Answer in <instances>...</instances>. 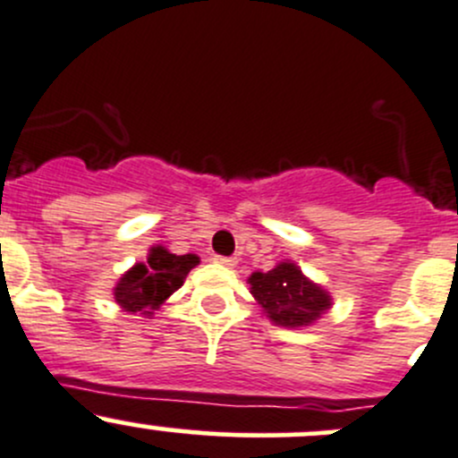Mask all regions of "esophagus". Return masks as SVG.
Masks as SVG:
<instances>
[{
    "label": "esophagus",
    "instance_id": "obj_1",
    "mask_svg": "<svg viewBox=\"0 0 458 458\" xmlns=\"http://www.w3.org/2000/svg\"><path fill=\"white\" fill-rule=\"evenodd\" d=\"M215 261L219 263V266H225V267L237 266V259H234V257H215Z\"/></svg>",
    "mask_w": 458,
    "mask_h": 458
}]
</instances>
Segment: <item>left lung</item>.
Segmentation results:
<instances>
[{"label":"left lung","mask_w":458,"mask_h":458,"mask_svg":"<svg viewBox=\"0 0 458 458\" xmlns=\"http://www.w3.org/2000/svg\"><path fill=\"white\" fill-rule=\"evenodd\" d=\"M248 284L261 315L275 326H312L332 308L330 293L308 279L294 261H281L267 272H252Z\"/></svg>","instance_id":"1"}]
</instances>
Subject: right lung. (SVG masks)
<instances>
[{
    "label": "right lung",
    "mask_w": 458,
    "mask_h": 458,
    "mask_svg": "<svg viewBox=\"0 0 458 458\" xmlns=\"http://www.w3.org/2000/svg\"><path fill=\"white\" fill-rule=\"evenodd\" d=\"M199 266L197 255H173L165 246H152L146 261L123 272L113 288L114 301L123 312L150 318L186 281L188 272Z\"/></svg>",
    "instance_id": "obj_1"
}]
</instances>
